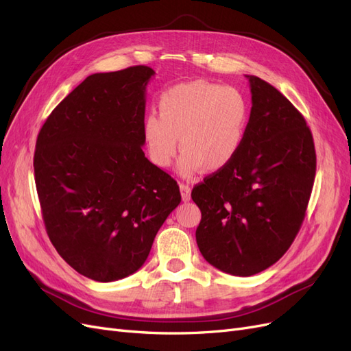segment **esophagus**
Here are the masks:
<instances>
[{
    "label": "esophagus",
    "instance_id": "esophagus-1",
    "mask_svg": "<svg viewBox=\"0 0 351 351\" xmlns=\"http://www.w3.org/2000/svg\"><path fill=\"white\" fill-rule=\"evenodd\" d=\"M180 192H182V199L184 202L190 200V193H192V189H190L189 184H184V183L180 184Z\"/></svg>",
    "mask_w": 351,
    "mask_h": 351
}]
</instances>
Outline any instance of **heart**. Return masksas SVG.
<instances>
[{"label":"heart","mask_w":351,"mask_h":351,"mask_svg":"<svg viewBox=\"0 0 351 351\" xmlns=\"http://www.w3.org/2000/svg\"><path fill=\"white\" fill-rule=\"evenodd\" d=\"M159 114L143 119V141L151 161L168 167L180 149L178 171L189 177L202 167L221 171L240 154L250 124V105L231 86L204 80L167 89L158 101Z\"/></svg>","instance_id":"b5f03b06"}]
</instances>
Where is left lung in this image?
Segmentation results:
<instances>
[{
  "label": "left lung",
  "instance_id": "left-lung-1",
  "mask_svg": "<svg viewBox=\"0 0 351 351\" xmlns=\"http://www.w3.org/2000/svg\"><path fill=\"white\" fill-rule=\"evenodd\" d=\"M246 141L228 167L192 190L202 212L196 243L212 267L250 277L289 250L309 204L316 173L313 137L303 115L256 76Z\"/></svg>",
  "mask_w": 351,
  "mask_h": 351
}]
</instances>
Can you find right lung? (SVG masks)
I'll return each mask as SVG.
<instances>
[{"instance_id": "obj_1", "label": "right lung", "mask_w": 351, "mask_h": 351, "mask_svg": "<svg viewBox=\"0 0 351 351\" xmlns=\"http://www.w3.org/2000/svg\"><path fill=\"white\" fill-rule=\"evenodd\" d=\"M154 74L147 66L90 74L38 134L35 183L48 237L73 269L93 281L139 269L182 202L176 180L142 151Z\"/></svg>"}]
</instances>
